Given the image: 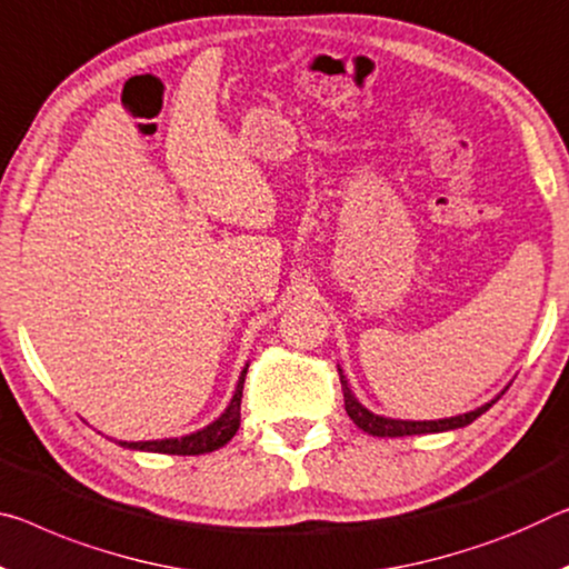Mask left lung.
I'll use <instances>...</instances> for the list:
<instances>
[{
	"label": "left lung",
	"mask_w": 569,
	"mask_h": 569,
	"mask_svg": "<svg viewBox=\"0 0 569 569\" xmlns=\"http://www.w3.org/2000/svg\"><path fill=\"white\" fill-rule=\"evenodd\" d=\"M339 380H341V392H345V408L351 420H355L357 428H362L369 436L377 438H402V436H422V432H443V430H456L463 426H471V422L483 415L491 405L499 400H491L481 405L466 415H456V418H446V420H392V418H382V415L369 412L367 408H362V402H357L355 395H351L347 377L341 375L339 369Z\"/></svg>",
	"instance_id": "obj_1"
}]
</instances>
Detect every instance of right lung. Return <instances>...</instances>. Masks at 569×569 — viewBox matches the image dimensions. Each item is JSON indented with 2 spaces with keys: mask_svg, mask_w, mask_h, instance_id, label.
I'll list each match as a JSON object with an SVG mask.
<instances>
[{
  "mask_svg": "<svg viewBox=\"0 0 569 569\" xmlns=\"http://www.w3.org/2000/svg\"><path fill=\"white\" fill-rule=\"evenodd\" d=\"M248 367L242 369L238 390L232 395L228 405L218 420L210 422V426L192 432V436L184 438H167V440H139V443H126L119 440V446L131 448V450H149V453H167V456H200V453H212V450L222 448L228 440L236 436L240 428V400H242V382H246Z\"/></svg>",
  "mask_w": 569,
  "mask_h": 569,
  "instance_id": "1",
  "label": "right lung"
}]
</instances>
